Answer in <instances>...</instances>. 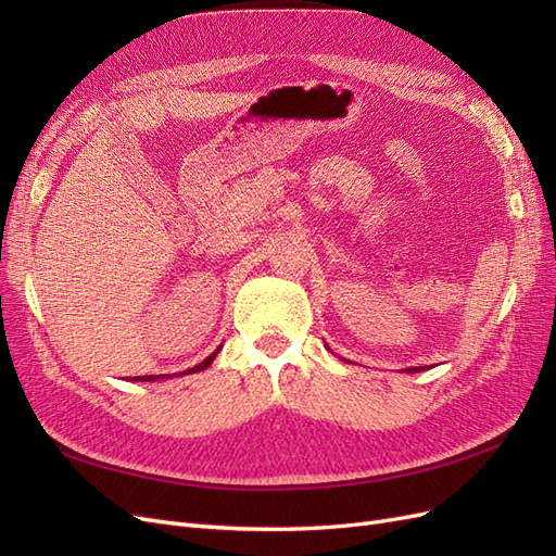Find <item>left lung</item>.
Instances as JSON below:
<instances>
[{
    "mask_svg": "<svg viewBox=\"0 0 556 556\" xmlns=\"http://www.w3.org/2000/svg\"><path fill=\"white\" fill-rule=\"evenodd\" d=\"M410 371H413V368H410ZM415 371H417V368H415Z\"/></svg>",
    "mask_w": 556,
    "mask_h": 556,
    "instance_id": "obj_1",
    "label": "left lung"
}]
</instances>
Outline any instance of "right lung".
I'll return each mask as SVG.
<instances>
[{
    "mask_svg": "<svg viewBox=\"0 0 556 556\" xmlns=\"http://www.w3.org/2000/svg\"><path fill=\"white\" fill-rule=\"evenodd\" d=\"M215 355H217V350L213 352V355H208V357H206L204 362H201V364L192 366V368H190V371H182V374H197V371H204V368H206V366H211V362L215 359ZM157 378H160V376H134L131 380H143V382H148V380H157Z\"/></svg>",
    "mask_w": 556,
    "mask_h": 556,
    "instance_id": "1",
    "label": "right lung"
}]
</instances>
